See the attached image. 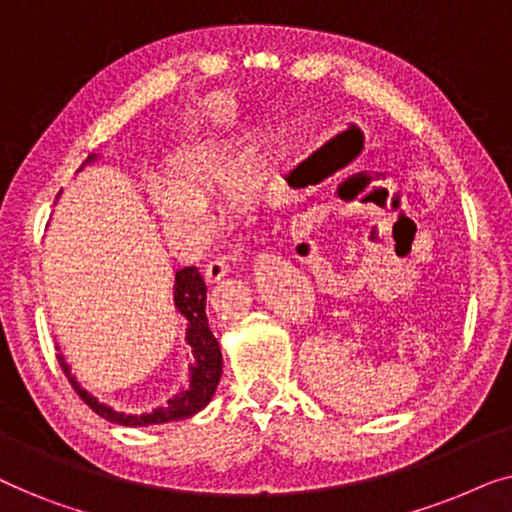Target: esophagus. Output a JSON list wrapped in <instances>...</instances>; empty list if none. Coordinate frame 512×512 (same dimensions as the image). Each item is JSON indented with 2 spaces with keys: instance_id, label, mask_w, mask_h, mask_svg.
<instances>
[{
  "instance_id": "1",
  "label": "esophagus",
  "mask_w": 512,
  "mask_h": 512,
  "mask_svg": "<svg viewBox=\"0 0 512 512\" xmlns=\"http://www.w3.org/2000/svg\"><path fill=\"white\" fill-rule=\"evenodd\" d=\"M230 261H235V258H230V256H214L212 261L207 263V268H205V279L207 282H219L221 277H226V272L230 270Z\"/></svg>"
}]
</instances>
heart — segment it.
Wrapping results in <instances>:
<instances>
[{"label": "heart", "mask_w": 512, "mask_h": 512, "mask_svg": "<svg viewBox=\"0 0 512 512\" xmlns=\"http://www.w3.org/2000/svg\"><path fill=\"white\" fill-rule=\"evenodd\" d=\"M263 158L226 144H198L177 153L167 165V184L156 188L158 212L172 223L200 219L202 202L242 178L233 191V207L247 202L251 179L261 172Z\"/></svg>", "instance_id": "obj_1"}]
</instances>
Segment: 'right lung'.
<instances>
[{"label":"right lung","mask_w":512,"mask_h":512,"mask_svg":"<svg viewBox=\"0 0 512 512\" xmlns=\"http://www.w3.org/2000/svg\"><path fill=\"white\" fill-rule=\"evenodd\" d=\"M90 160V158H88ZM177 284H174V303H177V310L188 319V345L193 349V368H191V387H188L184 394L174 396L172 401H167L165 408H158L151 415H123V412H116L107 408V405L97 403V398L88 394L86 389L79 387V382L74 380L72 373H69L65 359L60 356V368L62 373L67 375L72 389L79 394L83 403L88 405L90 410L97 412V415L107 419V422L123 424V426H149V424H165V422H177V419H186L200 412L205 405L212 401L216 384L221 380L223 370V359L219 342H216L214 333L209 331L207 324V284L198 268H184L177 272Z\"/></svg>","instance_id":"right-lung-1"}]
</instances>
